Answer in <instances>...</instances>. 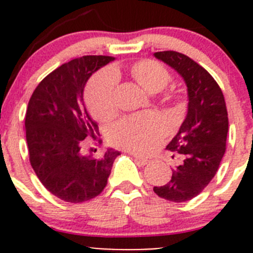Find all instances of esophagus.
Here are the masks:
<instances>
[{"instance_id":"34e87169","label":"esophagus","mask_w":253,"mask_h":253,"mask_svg":"<svg viewBox=\"0 0 253 253\" xmlns=\"http://www.w3.org/2000/svg\"><path fill=\"white\" fill-rule=\"evenodd\" d=\"M133 158H134V160H136V162L138 163L139 165H147L148 163H149V160L145 159V158L139 157V155H137V154H133Z\"/></svg>"}]
</instances>
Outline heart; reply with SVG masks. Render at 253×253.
Returning <instances> with one entry per match:
<instances>
[{"label":"heart","instance_id":"heart-1","mask_svg":"<svg viewBox=\"0 0 253 253\" xmlns=\"http://www.w3.org/2000/svg\"><path fill=\"white\" fill-rule=\"evenodd\" d=\"M134 81L150 94L162 91L171 81L169 71L153 60H141L129 68ZM117 72L103 70L94 75L84 91L86 108L94 119L106 121L116 111L115 86ZM167 132L164 120L155 114H138L115 122L109 129V139L116 147L136 153H149Z\"/></svg>","mask_w":253,"mask_h":253}]
</instances>
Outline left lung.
Wrapping results in <instances>:
<instances>
[{
  "mask_svg": "<svg viewBox=\"0 0 253 253\" xmlns=\"http://www.w3.org/2000/svg\"><path fill=\"white\" fill-rule=\"evenodd\" d=\"M154 56L177 71L188 91V111L177 134L167 149L183 157L170 181L153 188L159 197L186 202L200 195L218 171L226 149L229 121L223 91L202 66L176 51Z\"/></svg>",
  "mask_w": 253,
  "mask_h": 253,
  "instance_id": "left-lung-1",
  "label": "left lung"
}]
</instances>
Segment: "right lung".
Returning <instances> with one entry per match:
<instances>
[{
    "label": "right lung",
    "mask_w": 253,
    "mask_h": 253,
    "mask_svg": "<svg viewBox=\"0 0 253 253\" xmlns=\"http://www.w3.org/2000/svg\"><path fill=\"white\" fill-rule=\"evenodd\" d=\"M112 60L83 56L63 63L40 82L28 104L25 137L30 165L48 192L66 202L82 203L100 195L120 155L114 149L100 158L79 153L84 139L99 132L84 108V85Z\"/></svg>",
    "instance_id": "add662e5"
}]
</instances>
